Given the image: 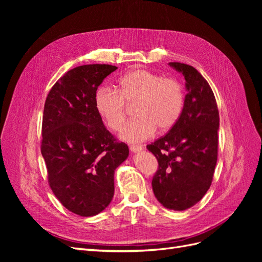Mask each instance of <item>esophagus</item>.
Masks as SVG:
<instances>
[{
	"label": "esophagus",
	"mask_w": 262,
	"mask_h": 262,
	"mask_svg": "<svg viewBox=\"0 0 262 262\" xmlns=\"http://www.w3.org/2000/svg\"><path fill=\"white\" fill-rule=\"evenodd\" d=\"M142 149H143V147L141 145H130V150L133 153H139Z\"/></svg>",
	"instance_id": "esophagus-1"
}]
</instances>
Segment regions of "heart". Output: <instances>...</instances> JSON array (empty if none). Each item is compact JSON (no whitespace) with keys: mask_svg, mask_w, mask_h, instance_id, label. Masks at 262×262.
I'll use <instances>...</instances> for the list:
<instances>
[{"mask_svg":"<svg viewBox=\"0 0 262 262\" xmlns=\"http://www.w3.org/2000/svg\"><path fill=\"white\" fill-rule=\"evenodd\" d=\"M119 89L101 86L95 94V107L110 130L119 131L126 117V104L137 102L134 115L120 138L130 143L145 141L155 130L167 131L176 124L184 109L182 85L171 77L136 69L122 75Z\"/></svg>","mask_w":262,"mask_h":262,"instance_id":"1","label":"heart"}]
</instances>
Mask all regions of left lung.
Segmentation results:
<instances>
[{
	"instance_id": "1",
	"label": "left lung",
	"mask_w": 262,
	"mask_h": 262,
	"mask_svg": "<svg viewBox=\"0 0 262 262\" xmlns=\"http://www.w3.org/2000/svg\"><path fill=\"white\" fill-rule=\"evenodd\" d=\"M169 66L186 80L184 109L168 133L146 147L158 162L152 180L156 199L169 210L184 211L199 202L211 186L217 161L220 117L207 80L185 63Z\"/></svg>"
}]
</instances>
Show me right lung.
<instances>
[{
  "label": "right lung",
  "mask_w": 262,
  "mask_h": 262,
  "mask_svg": "<svg viewBox=\"0 0 262 262\" xmlns=\"http://www.w3.org/2000/svg\"><path fill=\"white\" fill-rule=\"evenodd\" d=\"M118 68L87 64L60 77L47 96L42 117L41 154L54 195L81 216L104 211L115 193V170L129 156L95 107V94Z\"/></svg>",
  "instance_id": "add662e5"
}]
</instances>
